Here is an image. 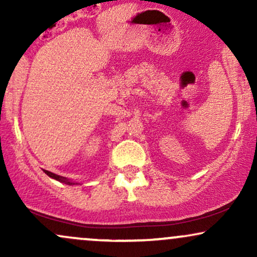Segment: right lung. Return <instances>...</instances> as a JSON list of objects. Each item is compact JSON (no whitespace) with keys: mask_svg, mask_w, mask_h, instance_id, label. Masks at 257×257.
<instances>
[{"mask_svg":"<svg viewBox=\"0 0 257 257\" xmlns=\"http://www.w3.org/2000/svg\"><path fill=\"white\" fill-rule=\"evenodd\" d=\"M43 172L46 173L47 175L49 176V178H52V179H55V180H58V181H60V182H65V184H67V185H75V182H71V181H70V180H67L66 178H64V176L57 175V174H54V173H51V172H48V170H43Z\"/></svg>","mask_w":257,"mask_h":257,"instance_id":"right-lung-1","label":"right lung"}]
</instances>
